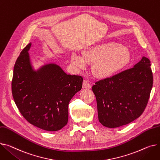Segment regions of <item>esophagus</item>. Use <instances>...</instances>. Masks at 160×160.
<instances>
[{
  "label": "esophagus",
  "mask_w": 160,
  "mask_h": 160,
  "mask_svg": "<svg viewBox=\"0 0 160 160\" xmlns=\"http://www.w3.org/2000/svg\"><path fill=\"white\" fill-rule=\"evenodd\" d=\"M91 88V85L88 80H84L83 82V89H90Z\"/></svg>",
  "instance_id": "34e87169"
}]
</instances>
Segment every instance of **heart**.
Instances as JSON below:
<instances>
[{
    "instance_id": "1",
    "label": "heart",
    "mask_w": 160,
    "mask_h": 160,
    "mask_svg": "<svg viewBox=\"0 0 160 160\" xmlns=\"http://www.w3.org/2000/svg\"><path fill=\"white\" fill-rule=\"evenodd\" d=\"M71 62L80 69L86 68L88 62H92V69L96 76L107 78L120 71L129 64L131 56L129 51L116 42H104L88 47L82 56L72 53Z\"/></svg>"
}]
</instances>
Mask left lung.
<instances>
[{"mask_svg":"<svg viewBox=\"0 0 160 160\" xmlns=\"http://www.w3.org/2000/svg\"><path fill=\"white\" fill-rule=\"evenodd\" d=\"M151 66V61L143 57L134 68L99 80L92 86L98 120L103 126L118 127L142 115L152 88Z\"/></svg>","mask_w":160,"mask_h":160,"instance_id":"obj_1","label":"left lung"}]
</instances>
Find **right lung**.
Here are the masks:
<instances>
[{
    "mask_svg": "<svg viewBox=\"0 0 160 160\" xmlns=\"http://www.w3.org/2000/svg\"><path fill=\"white\" fill-rule=\"evenodd\" d=\"M28 44L17 58L12 91L20 112L31 124L48 131L62 129L68 122V106L81 90L83 78L70 75L54 63L32 68Z\"/></svg>",
    "mask_w": 160,
    "mask_h": 160,
    "instance_id": "right-lung-1",
    "label": "right lung"
}]
</instances>
